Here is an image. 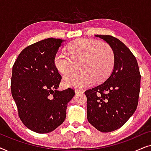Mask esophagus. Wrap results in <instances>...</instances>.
<instances>
[{
    "label": "esophagus",
    "instance_id": "34e87169",
    "mask_svg": "<svg viewBox=\"0 0 151 151\" xmlns=\"http://www.w3.org/2000/svg\"><path fill=\"white\" fill-rule=\"evenodd\" d=\"M75 91H76V93H83V91L80 89H76Z\"/></svg>",
    "mask_w": 151,
    "mask_h": 151
}]
</instances>
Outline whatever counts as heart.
<instances>
[{
    "instance_id": "heart-1",
    "label": "heart",
    "mask_w": 151,
    "mask_h": 151,
    "mask_svg": "<svg viewBox=\"0 0 151 151\" xmlns=\"http://www.w3.org/2000/svg\"><path fill=\"white\" fill-rule=\"evenodd\" d=\"M69 53L60 51L54 58L56 69L66 74L75 66V62L82 60L81 71L67 74L63 78L65 86L82 88L93 81L100 82L108 77L115 65V53L106 43L88 38H80L69 46Z\"/></svg>"
}]
</instances>
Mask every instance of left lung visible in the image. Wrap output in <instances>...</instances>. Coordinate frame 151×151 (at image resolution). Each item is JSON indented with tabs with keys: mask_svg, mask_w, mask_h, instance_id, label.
Here are the masks:
<instances>
[{
	"mask_svg": "<svg viewBox=\"0 0 151 151\" xmlns=\"http://www.w3.org/2000/svg\"><path fill=\"white\" fill-rule=\"evenodd\" d=\"M115 53L114 69L104 83L84 92L87 119L97 130L109 133L122 127L135 112L139 100L141 75L135 55L119 39L96 35Z\"/></svg>",
	"mask_w": 151,
	"mask_h": 151,
	"instance_id": "obj_1",
	"label": "left lung"
}]
</instances>
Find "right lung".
<instances>
[{
  "instance_id": "obj_1",
  "label": "right lung",
  "mask_w": 151,
  "mask_h": 151,
  "mask_svg": "<svg viewBox=\"0 0 151 151\" xmlns=\"http://www.w3.org/2000/svg\"><path fill=\"white\" fill-rule=\"evenodd\" d=\"M63 40L50 38L29 45L12 67L11 91L19 118L38 133H47L63 123L73 88L58 91L62 76L54 58Z\"/></svg>"
}]
</instances>
